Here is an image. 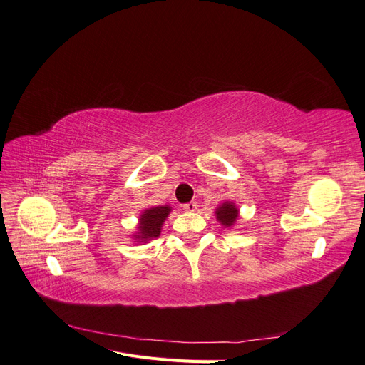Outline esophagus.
Listing matches in <instances>:
<instances>
[{"instance_id":"34e87169","label":"esophagus","mask_w":365,"mask_h":365,"mask_svg":"<svg viewBox=\"0 0 365 365\" xmlns=\"http://www.w3.org/2000/svg\"><path fill=\"white\" fill-rule=\"evenodd\" d=\"M182 208L185 210V212H195V210L197 208V202L196 201H190L182 205Z\"/></svg>"}]
</instances>
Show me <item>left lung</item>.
<instances>
[{"label":"left lung","mask_w":365,"mask_h":365,"mask_svg":"<svg viewBox=\"0 0 365 365\" xmlns=\"http://www.w3.org/2000/svg\"><path fill=\"white\" fill-rule=\"evenodd\" d=\"M216 217H217V220L222 225L231 227V225L236 222V219H237V208L231 202H225V204H222V205L217 208Z\"/></svg>","instance_id":"left-lung-1"}]
</instances>
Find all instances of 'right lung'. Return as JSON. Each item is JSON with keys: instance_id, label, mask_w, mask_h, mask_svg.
Returning <instances> with one entry per match:
<instances>
[{"instance_id": "add662e5", "label": "right lung", "mask_w": 365, "mask_h": 365, "mask_svg": "<svg viewBox=\"0 0 365 365\" xmlns=\"http://www.w3.org/2000/svg\"><path fill=\"white\" fill-rule=\"evenodd\" d=\"M170 212V207H153L143 212L141 219H140V235L135 239L140 240H149L153 237L160 236L161 225L164 222V219L168 217Z\"/></svg>"}]
</instances>
